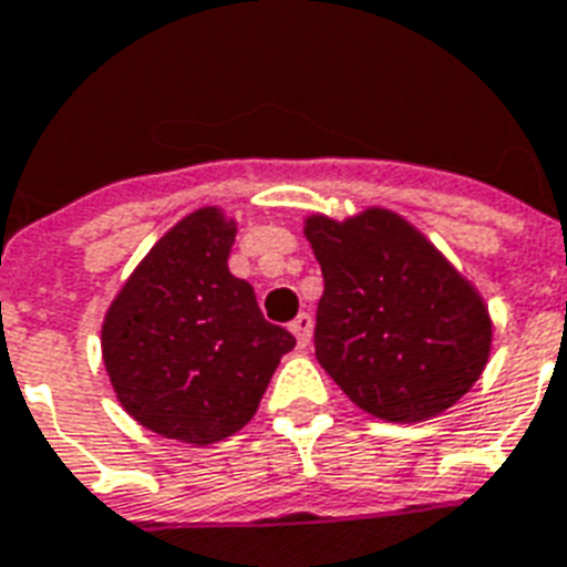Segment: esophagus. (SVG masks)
Segmentation results:
<instances>
[{"label":"esophagus","instance_id":"obj_1","mask_svg":"<svg viewBox=\"0 0 567 567\" xmlns=\"http://www.w3.org/2000/svg\"><path fill=\"white\" fill-rule=\"evenodd\" d=\"M289 331L296 334V343L299 349H308L310 347V334H313V319L310 313H299V317L289 322Z\"/></svg>","mask_w":567,"mask_h":567}]
</instances>
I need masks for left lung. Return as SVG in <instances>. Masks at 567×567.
I'll use <instances>...</instances> for the list:
<instances>
[{
  "label": "left lung",
  "instance_id": "1",
  "mask_svg": "<svg viewBox=\"0 0 567 567\" xmlns=\"http://www.w3.org/2000/svg\"><path fill=\"white\" fill-rule=\"evenodd\" d=\"M322 268L319 364L355 406L424 421L454 406L491 355L493 326L472 284L406 220L368 208L308 220Z\"/></svg>",
  "mask_w": 567,
  "mask_h": 567
}]
</instances>
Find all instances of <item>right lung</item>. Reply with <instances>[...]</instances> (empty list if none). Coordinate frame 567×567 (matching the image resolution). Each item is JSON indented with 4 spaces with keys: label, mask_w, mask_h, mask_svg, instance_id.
Returning a JSON list of instances; mask_svg holds the SVG:
<instances>
[{
    "label": "right lung",
    "mask_w": 567,
    "mask_h": 567,
    "mask_svg": "<svg viewBox=\"0 0 567 567\" xmlns=\"http://www.w3.org/2000/svg\"><path fill=\"white\" fill-rule=\"evenodd\" d=\"M236 224L220 208L178 220L110 305L101 349L118 403L161 436L212 445L254 419L296 338L229 271Z\"/></svg>",
    "instance_id": "add662e5"
}]
</instances>
